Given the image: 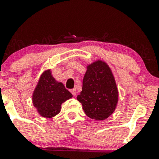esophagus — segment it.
<instances>
[{
	"label": "esophagus",
	"mask_w": 159,
	"mask_h": 159,
	"mask_svg": "<svg viewBox=\"0 0 159 159\" xmlns=\"http://www.w3.org/2000/svg\"><path fill=\"white\" fill-rule=\"evenodd\" d=\"M70 92H71V93H72V95H73L74 96H76V94H77V92H76V89H75V88H73V89H71V90H70Z\"/></svg>",
	"instance_id": "1"
}]
</instances>
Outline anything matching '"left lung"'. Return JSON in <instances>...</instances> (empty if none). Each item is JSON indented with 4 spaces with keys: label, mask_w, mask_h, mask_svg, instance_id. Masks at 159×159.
Masks as SVG:
<instances>
[{
    "label": "left lung",
    "mask_w": 159,
    "mask_h": 159,
    "mask_svg": "<svg viewBox=\"0 0 159 159\" xmlns=\"http://www.w3.org/2000/svg\"><path fill=\"white\" fill-rule=\"evenodd\" d=\"M83 87L77 99L85 114L96 120L107 119L118 102V90L111 69L105 62L97 61L87 66Z\"/></svg>",
    "instance_id": "obj_1"
}]
</instances>
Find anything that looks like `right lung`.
<instances>
[{"instance_id":"right-lung-1","label":"right lung","mask_w":159,"mask_h":159,"mask_svg":"<svg viewBox=\"0 0 159 159\" xmlns=\"http://www.w3.org/2000/svg\"><path fill=\"white\" fill-rule=\"evenodd\" d=\"M72 97L64 85L56 81L50 70H47L42 75L34 90L33 103L42 116L52 118L59 114L62 103Z\"/></svg>"}]
</instances>
